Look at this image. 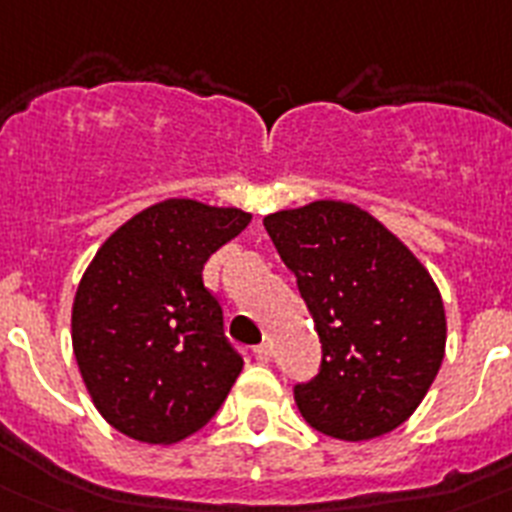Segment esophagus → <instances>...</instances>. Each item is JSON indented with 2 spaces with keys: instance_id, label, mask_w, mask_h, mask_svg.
<instances>
[{
  "instance_id": "1",
  "label": "esophagus",
  "mask_w": 512,
  "mask_h": 512,
  "mask_svg": "<svg viewBox=\"0 0 512 512\" xmlns=\"http://www.w3.org/2000/svg\"><path fill=\"white\" fill-rule=\"evenodd\" d=\"M253 358L259 363H269L272 361V348H269V345H256V348H253Z\"/></svg>"
}]
</instances>
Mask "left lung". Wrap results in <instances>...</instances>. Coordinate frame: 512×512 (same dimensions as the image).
Masks as SVG:
<instances>
[{"instance_id": "left-lung-1", "label": "left lung", "mask_w": 512, "mask_h": 512, "mask_svg": "<svg viewBox=\"0 0 512 512\" xmlns=\"http://www.w3.org/2000/svg\"><path fill=\"white\" fill-rule=\"evenodd\" d=\"M264 227L322 342L319 374L293 387L301 416L345 442L398 429L445 356V306L429 272L353 204L314 201Z\"/></svg>"}]
</instances>
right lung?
<instances>
[{
  "label": "right lung",
  "mask_w": 512,
  "mask_h": 512,
  "mask_svg": "<svg viewBox=\"0 0 512 512\" xmlns=\"http://www.w3.org/2000/svg\"><path fill=\"white\" fill-rule=\"evenodd\" d=\"M251 214L170 198L96 251L73 303V350L117 432L170 445L209 424L243 369L204 264Z\"/></svg>",
  "instance_id": "1"
}]
</instances>
